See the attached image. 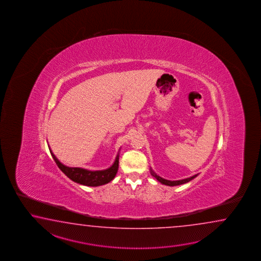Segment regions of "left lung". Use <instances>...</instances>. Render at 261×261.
I'll use <instances>...</instances> for the list:
<instances>
[{
    "label": "left lung",
    "mask_w": 261,
    "mask_h": 261,
    "mask_svg": "<svg viewBox=\"0 0 261 261\" xmlns=\"http://www.w3.org/2000/svg\"><path fill=\"white\" fill-rule=\"evenodd\" d=\"M150 173H151V175H152V176H154V177H155L159 182H161L162 185L169 186V187H174V186H179V185L189 183V181L193 180L195 177H197V176L199 175V173H198V174H195L193 176H190V177L189 178H185V179H182V180L171 181V180H167V179H164V178L161 177L160 175H158V174H156V173L152 170V168H150Z\"/></svg>",
    "instance_id": "8db88e82"
}]
</instances>
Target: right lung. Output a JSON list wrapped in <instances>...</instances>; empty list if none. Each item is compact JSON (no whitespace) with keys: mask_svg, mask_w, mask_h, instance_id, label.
Here are the masks:
<instances>
[{"mask_svg":"<svg viewBox=\"0 0 261 261\" xmlns=\"http://www.w3.org/2000/svg\"><path fill=\"white\" fill-rule=\"evenodd\" d=\"M50 153L55 161L56 164L61 169V172H63L67 177L70 178L72 181L75 183L88 186V187H100L102 185H106L115 178L118 171V161H119V151L117 153V156L115 159L114 163L111 166L107 168L106 170H100V171H90L88 169H84L80 167H69L61 163V161L57 159L54 155L52 150L50 149L48 144Z\"/></svg>","mask_w":261,"mask_h":261,"instance_id":"add662e5","label":"right lung"}]
</instances>
